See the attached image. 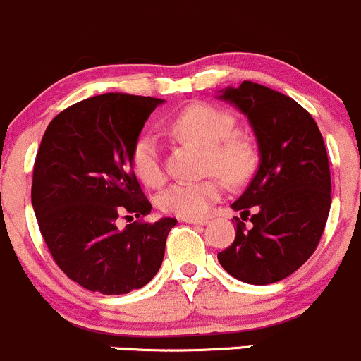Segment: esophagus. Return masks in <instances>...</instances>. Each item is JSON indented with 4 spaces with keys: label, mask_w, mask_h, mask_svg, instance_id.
I'll list each match as a JSON object with an SVG mask.
<instances>
[{
    "label": "esophagus",
    "mask_w": 361,
    "mask_h": 361,
    "mask_svg": "<svg viewBox=\"0 0 361 361\" xmlns=\"http://www.w3.org/2000/svg\"><path fill=\"white\" fill-rule=\"evenodd\" d=\"M185 224H192V225H206L207 220L206 218H181Z\"/></svg>",
    "instance_id": "obj_1"
}]
</instances>
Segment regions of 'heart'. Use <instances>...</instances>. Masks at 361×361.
<instances>
[{"mask_svg":"<svg viewBox=\"0 0 361 361\" xmlns=\"http://www.w3.org/2000/svg\"><path fill=\"white\" fill-rule=\"evenodd\" d=\"M235 120L228 111L207 103H195L178 113L169 123L178 137L206 148V171L211 176L197 181H176L162 195V211L180 218H199L220 201L225 185L245 183L257 166V148L250 137L234 133ZM130 166L141 183L157 188L166 181L162 150L154 134H143L130 152Z\"/></svg>","mask_w":361,"mask_h":361,"instance_id":"obj_1","label":"heart"}]
</instances>
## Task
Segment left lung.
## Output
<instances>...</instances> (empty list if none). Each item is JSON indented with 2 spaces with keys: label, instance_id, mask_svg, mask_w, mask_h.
<instances>
[{
  "label": "left lung",
  "instance_id": "1",
  "mask_svg": "<svg viewBox=\"0 0 361 361\" xmlns=\"http://www.w3.org/2000/svg\"><path fill=\"white\" fill-rule=\"evenodd\" d=\"M218 97L248 116L260 154L253 180L232 204L243 221L235 216V239L218 262L239 281L271 285L293 274L325 231L332 204L326 148L309 111L278 90L243 82Z\"/></svg>",
  "mask_w": 361,
  "mask_h": 361
}]
</instances>
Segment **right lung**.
<instances>
[{"label":"right lung","mask_w":361,"mask_h":361,"mask_svg":"<svg viewBox=\"0 0 361 361\" xmlns=\"http://www.w3.org/2000/svg\"><path fill=\"white\" fill-rule=\"evenodd\" d=\"M157 97L110 92L61 111L47 127L32 171L31 202L61 271L90 292L122 295L157 274L176 218L150 214L130 152Z\"/></svg>","instance_id":"obj_1"}]
</instances>
